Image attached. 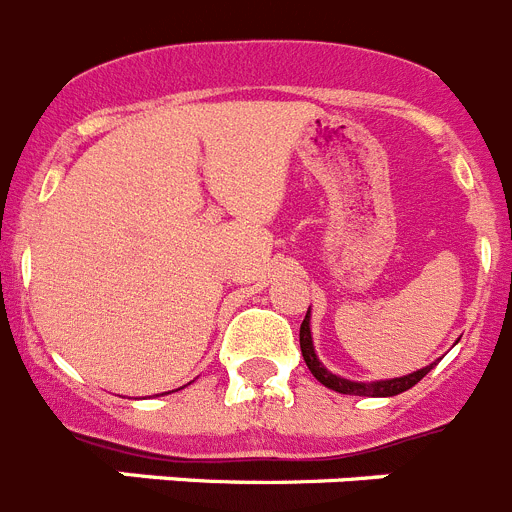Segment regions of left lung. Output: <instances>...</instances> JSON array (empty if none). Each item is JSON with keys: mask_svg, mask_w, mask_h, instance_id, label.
<instances>
[{"mask_svg": "<svg viewBox=\"0 0 512 512\" xmlns=\"http://www.w3.org/2000/svg\"><path fill=\"white\" fill-rule=\"evenodd\" d=\"M300 348H302V356H305V364L307 369L312 372V377L318 379L320 384L330 387V390L341 392V395H359V397H392V395H400V392L410 390L425 374L431 372V366H425L420 372L408 374V377H400V379H387V382H351V379H341L336 374H330L323 364L318 361L315 356V348H312V336H310V310H307L305 320L300 325Z\"/></svg>", "mask_w": 512, "mask_h": 512, "instance_id": "8db88e82", "label": "left lung"}]
</instances>
